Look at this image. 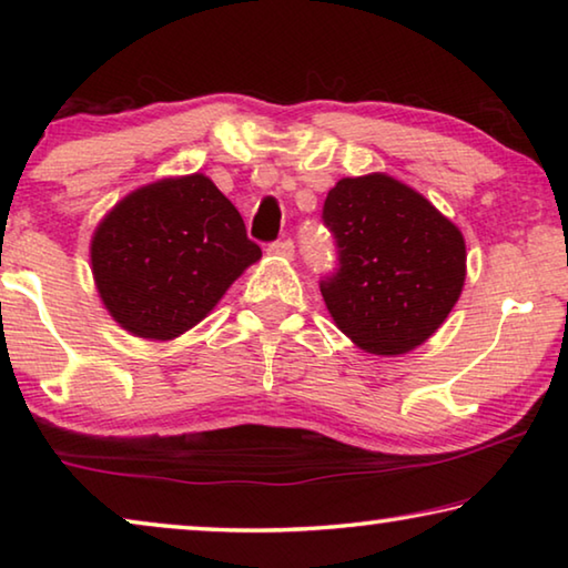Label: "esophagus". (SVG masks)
Masks as SVG:
<instances>
[{
    "label": "esophagus",
    "mask_w": 568,
    "mask_h": 568,
    "mask_svg": "<svg viewBox=\"0 0 568 568\" xmlns=\"http://www.w3.org/2000/svg\"><path fill=\"white\" fill-rule=\"evenodd\" d=\"M267 253L281 255V257H293L295 245H293V240H275V243L267 245Z\"/></svg>",
    "instance_id": "1"
}]
</instances>
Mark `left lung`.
Instances as JSON below:
<instances>
[{"label":"left lung","instance_id":"8db88e82","mask_svg":"<svg viewBox=\"0 0 568 568\" xmlns=\"http://www.w3.org/2000/svg\"><path fill=\"white\" fill-rule=\"evenodd\" d=\"M323 223L338 247V271L321 281L335 325L376 355L426 343L464 291L460 230L420 192L383 172L335 182Z\"/></svg>","mask_w":568,"mask_h":568}]
</instances>
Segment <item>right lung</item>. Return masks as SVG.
<instances>
[{"label": "right lung", "mask_w": 568, "mask_h": 568, "mask_svg": "<svg viewBox=\"0 0 568 568\" xmlns=\"http://www.w3.org/2000/svg\"><path fill=\"white\" fill-rule=\"evenodd\" d=\"M261 255L235 205L200 172L130 192L90 245L108 313L148 341H172L197 325Z\"/></svg>", "instance_id": "obj_1"}]
</instances>
